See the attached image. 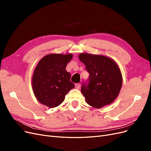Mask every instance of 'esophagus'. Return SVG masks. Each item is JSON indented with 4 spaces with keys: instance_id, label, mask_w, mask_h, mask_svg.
Segmentation results:
<instances>
[{
    "instance_id": "34e87169",
    "label": "esophagus",
    "mask_w": 151,
    "mask_h": 151,
    "mask_svg": "<svg viewBox=\"0 0 151 151\" xmlns=\"http://www.w3.org/2000/svg\"><path fill=\"white\" fill-rule=\"evenodd\" d=\"M75 87H76V88H77V89H79L80 87H81V84L80 83H77V84H75Z\"/></svg>"
}]
</instances>
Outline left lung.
<instances>
[{
	"label": "left lung",
	"mask_w": 151,
	"mask_h": 151,
	"mask_svg": "<svg viewBox=\"0 0 151 151\" xmlns=\"http://www.w3.org/2000/svg\"><path fill=\"white\" fill-rule=\"evenodd\" d=\"M79 58L89 74L87 83L81 86L86 103L97 108L111 103L122 85L121 72L115 62L103 55L84 53Z\"/></svg>",
	"instance_id": "obj_1"
}]
</instances>
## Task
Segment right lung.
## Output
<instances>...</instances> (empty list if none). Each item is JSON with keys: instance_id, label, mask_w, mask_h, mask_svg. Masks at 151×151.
Masks as SVG:
<instances>
[{"instance_id": "1", "label": "right lung", "mask_w": 151, "mask_h": 151, "mask_svg": "<svg viewBox=\"0 0 151 151\" xmlns=\"http://www.w3.org/2000/svg\"><path fill=\"white\" fill-rule=\"evenodd\" d=\"M72 54H50L41 59L32 79V86L39 102L50 108L64 101L65 95L75 87L65 68Z\"/></svg>"}]
</instances>
